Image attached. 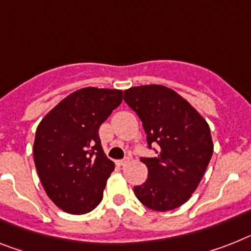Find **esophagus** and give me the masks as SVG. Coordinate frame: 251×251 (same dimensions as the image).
Masks as SVG:
<instances>
[{"mask_svg": "<svg viewBox=\"0 0 251 251\" xmlns=\"http://www.w3.org/2000/svg\"><path fill=\"white\" fill-rule=\"evenodd\" d=\"M128 161H129V159L126 158V159H122V160H117L115 163H117V165H119V167H124V165L128 164Z\"/></svg>", "mask_w": 251, "mask_h": 251, "instance_id": "34e87169", "label": "esophagus"}]
</instances>
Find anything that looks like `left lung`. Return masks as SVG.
I'll use <instances>...</instances> for the list:
<instances>
[{"label":"left lung","instance_id":"obj_1","mask_svg":"<svg viewBox=\"0 0 251 251\" xmlns=\"http://www.w3.org/2000/svg\"><path fill=\"white\" fill-rule=\"evenodd\" d=\"M124 101L137 114L146 133L148 148L158 144L155 158H141L148 165L145 183L133 191L145 206L167 212L191 198L213 155L208 123L187 101L171 88L158 84L132 87Z\"/></svg>","mask_w":251,"mask_h":251}]
</instances>
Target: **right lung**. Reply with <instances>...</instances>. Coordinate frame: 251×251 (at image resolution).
<instances>
[{"label": "right lung", "mask_w": 251, "mask_h": 251, "mask_svg": "<svg viewBox=\"0 0 251 251\" xmlns=\"http://www.w3.org/2000/svg\"><path fill=\"white\" fill-rule=\"evenodd\" d=\"M123 100L119 90L87 87L65 97L36 130L34 164L55 205L86 214L100 204L114 163L106 158L100 126Z\"/></svg>", "instance_id": "add662e5"}]
</instances>
